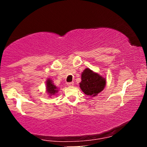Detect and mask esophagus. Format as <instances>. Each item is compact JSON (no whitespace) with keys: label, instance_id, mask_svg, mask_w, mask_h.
I'll list each match as a JSON object with an SVG mask.
<instances>
[{"label":"esophagus","instance_id":"esophagus-1","mask_svg":"<svg viewBox=\"0 0 147 147\" xmlns=\"http://www.w3.org/2000/svg\"><path fill=\"white\" fill-rule=\"evenodd\" d=\"M68 86H74V82H69L68 83Z\"/></svg>","mask_w":147,"mask_h":147}]
</instances>
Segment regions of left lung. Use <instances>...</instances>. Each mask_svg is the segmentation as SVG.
I'll return each mask as SVG.
<instances>
[{"label":"left lung","mask_w":147,"mask_h":147,"mask_svg":"<svg viewBox=\"0 0 147 147\" xmlns=\"http://www.w3.org/2000/svg\"><path fill=\"white\" fill-rule=\"evenodd\" d=\"M82 90L86 95L96 96L104 90L106 80L99 74L86 68L82 74V82L79 84Z\"/></svg>","instance_id":"8db88e82"}]
</instances>
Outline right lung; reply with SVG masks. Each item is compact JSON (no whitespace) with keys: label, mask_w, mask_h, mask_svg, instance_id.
<instances>
[{"label":"right lung","mask_w":147,"mask_h":147,"mask_svg":"<svg viewBox=\"0 0 147 147\" xmlns=\"http://www.w3.org/2000/svg\"><path fill=\"white\" fill-rule=\"evenodd\" d=\"M46 89L50 95H55V93L58 92L57 87L52 84V82L50 79H48L46 82Z\"/></svg>","instance_id":"obj_1"}]
</instances>
